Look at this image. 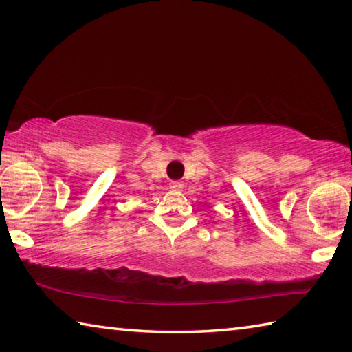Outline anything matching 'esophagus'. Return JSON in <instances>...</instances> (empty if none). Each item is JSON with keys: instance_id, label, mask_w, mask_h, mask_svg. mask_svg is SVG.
<instances>
[{"instance_id": "obj_1", "label": "esophagus", "mask_w": 352, "mask_h": 352, "mask_svg": "<svg viewBox=\"0 0 352 352\" xmlns=\"http://www.w3.org/2000/svg\"><path fill=\"white\" fill-rule=\"evenodd\" d=\"M169 188H170L172 190H182L183 183H182V182H170V183H169Z\"/></svg>"}]
</instances>
